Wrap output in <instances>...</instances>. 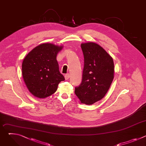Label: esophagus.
Wrapping results in <instances>:
<instances>
[{"instance_id":"34e87169","label":"esophagus","mask_w":146,"mask_h":146,"mask_svg":"<svg viewBox=\"0 0 146 146\" xmlns=\"http://www.w3.org/2000/svg\"><path fill=\"white\" fill-rule=\"evenodd\" d=\"M69 77H70V74H69V73L66 74L65 75V80H68V79L69 78Z\"/></svg>"}]
</instances>
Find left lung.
Masks as SVG:
<instances>
[{
  "label": "left lung",
  "instance_id": "obj_1",
  "mask_svg": "<svg viewBox=\"0 0 146 146\" xmlns=\"http://www.w3.org/2000/svg\"><path fill=\"white\" fill-rule=\"evenodd\" d=\"M84 65L82 81L74 92L82 103L92 105L105 96L114 78L113 58L95 43L81 44Z\"/></svg>",
  "mask_w": 146,
  "mask_h": 146
}]
</instances>
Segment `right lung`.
I'll use <instances>...</instances> for the list:
<instances>
[{"mask_svg": "<svg viewBox=\"0 0 146 146\" xmlns=\"http://www.w3.org/2000/svg\"><path fill=\"white\" fill-rule=\"evenodd\" d=\"M50 43L40 44L24 58L22 65L24 80L30 92L38 98L53 94L59 83L65 80L59 70L56 55L62 50Z\"/></svg>", "mask_w": 146, "mask_h": 146, "instance_id": "add662e5", "label": "right lung"}]
</instances>
